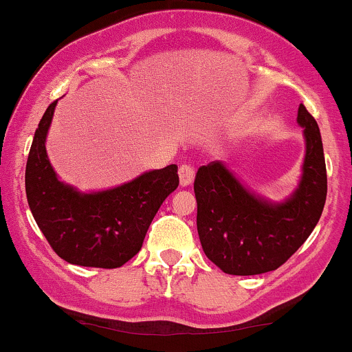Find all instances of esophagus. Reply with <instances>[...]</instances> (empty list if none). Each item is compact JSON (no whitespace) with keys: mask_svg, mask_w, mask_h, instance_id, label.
Masks as SVG:
<instances>
[{"mask_svg":"<svg viewBox=\"0 0 352 352\" xmlns=\"http://www.w3.org/2000/svg\"><path fill=\"white\" fill-rule=\"evenodd\" d=\"M195 179V168L190 164H183L179 168V183L181 186H190Z\"/></svg>","mask_w":352,"mask_h":352,"instance_id":"1","label":"esophagus"}]
</instances>
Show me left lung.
<instances>
[{
  "label": "left lung",
  "instance_id": "obj_1",
  "mask_svg": "<svg viewBox=\"0 0 352 352\" xmlns=\"http://www.w3.org/2000/svg\"><path fill=\"white\" fill-rule=\"evenodd\" d=\"M305 156L297 188L282 201L253 192L221 161L195 177L196 226L203 252L230 275L277 270L316 228L327 195L326 160L316 119L298 105Z\"/></svg>",
  "mask_w": 352,
  "mask_h": 352
}]
</instances>
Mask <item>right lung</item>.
Instances as JSON below:
<instances>
[{
	"instance_id": "obj_1",
	"label": "right lung",
	"mask_w": 352,
	"mask_h": 352,
	"mask_svg": "<svg viewBox=\"0 0 352 352\" xmlns=\"http://www.w3.org/2000/svg\"><path fill=\"white\" fill-rule=\"evenodd\" d=\"M56 102L41 117L26 161L28 206L60 258L80 267H122L141 250L151 221L179 184L177 166L146 171L102 191L84 192L63 183L45 146Z\"/></svg>"
}]
</instances>
